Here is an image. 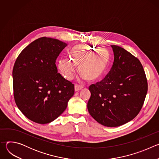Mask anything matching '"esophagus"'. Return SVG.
Masks as SVG:
<instances>
[{
  "label": "esophagus",
  "instance_id": "34e87169",
  "mask_svg": "<svg viewBox=\"0 0 159 159\" xmlns=\"http://www.w3.org/2000/svg\"><path fill=\"white\" fill-rule=\"evenodd\" d=\"M83 87L82 86H80V85H75V87H74V89H75V92H77L79 91V90H81Z\"/></svg>",
  "mask_w": 159,
  "mask_h": 159
}]
</instances>
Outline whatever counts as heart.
<instances>
[{
  "mask_svg": "<svg viewBox=\"0 0 159 159\" xmlns=\"http://www.w3.org/2000/svg\"><path fill=\"white\" fill-rule=\"evenodd\" d=\"M70 54V59L62 58L57 63L59 72L67 80L73 79L77 72V66L82 78L89 81L101 79L107 69L109 54L102 48L79 44L72 48Z\"/></svg>",
  "mask_w": 159,
  "mask_h": 159,
  "instance_id": "1",
  "label": "heart"
}]
</instances>
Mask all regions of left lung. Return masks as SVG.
<instances>
[{
	"label": "left lung",
	"mask_w": 159,
	"mask_h": 159,
	"mask_svg": "<svg viewBox=\"0 0 159 159\" xmlns=\"http://www.w3.org/2000/svg\"><path fill=\"white\" fill-rule=\"evenodd\" d=\"M114 62L101 82L89 87L91 96L87 103L89 114L107 127L123 125L140 111L148 90L142 65L124 48L111 45Z\"/></svg>",
	"instance_id": "obj_1"
}]
</instances>
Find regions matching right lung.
<instances>
[{
    "instance_id": "obj_1",
    "label": "right lung",
    "mask_w": 159,
    "mask_h": 159,
    "mask_svg": "<svg viewBox=\"0 0 159 159\" xmlns=\"http://www.w3.org/2000/svg\"><path fill=\"white\" fill-rule=\"evenodd\" d=\"M66 46L57 39L40 38L28 45L16 60L12 70L15 102L33 122L54 121L74 94V85L58 73L55 65Z\"/></svg>"
}]
</instances>
